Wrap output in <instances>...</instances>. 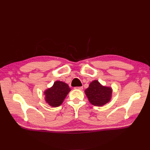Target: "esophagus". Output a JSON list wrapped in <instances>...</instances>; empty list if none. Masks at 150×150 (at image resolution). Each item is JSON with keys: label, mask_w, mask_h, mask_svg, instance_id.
Returning a JSON list of instances; mask_svg holds the SVG:
<instances>
[{"label": "esophagus", "mask_w": 150, "mask_h": 150, "mask_svg": "<svg viewBox=\"0 0 150 150\" xmlns=\"http://www.w3.org/2000/svg\"><path fill=\"white\" fill-rule=\"evenodd\" d=\"M76 89H79V90H82L83 89V86H79V87H76Z\"/></svg>", "instance_id": "1"}]
</instances>
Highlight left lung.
Returning a JSON list of instances; mask_svg holds the SVG:
<instances>
[{"instance_id":"8db88e82","label":"left lung","mask_w":150,"mask_h":150,"mask_svg":"<svg viewBox=\"0 0 150 150\" xmlns=\"http://www.w3.org/2000/svg\"><path fill=\"white\" fill-rule=\"evenodd\" d=\"M85 93L89 102L94 106H101L110 101L112 89L102 86L97 80H94L85 90Z\"/></svg>"}]
</instances>
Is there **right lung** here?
<instances>
[{"label": "right lung", "mask_w": 150, "mask_h": 150, "mask_svg": "<svg viewBox=\"0 0 150 150\" xmlns=\"http://www.w3.org/2000/svg\"><path fill=\"white\" fill-rule=\"evenodd\" d=\"M71 91L69 86L62 81H56L52 87L45 91V100L52 107L60 106Z\"/></svg>", "instance_id": "right-lung-1"}]
</instances>
